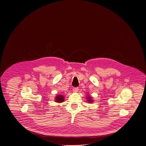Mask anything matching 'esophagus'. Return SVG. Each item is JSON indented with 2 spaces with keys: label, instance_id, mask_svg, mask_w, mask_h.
<instances>
[{
  "label": "esophagus",
  "instance_id": "obj_1",
  "mask_svg": "<svg viewBox=\"0 0 146 146\" xmlns=\"http://www.w3.org/2000/svg\"><path fill=\"white\" fill-rule=\"evenodd\" d=\"M78 88H73V91L74 92H77L78 91Z\"/></svg>",
  "mask_w": 146,
  "mask_h": 146
}]
</instances>
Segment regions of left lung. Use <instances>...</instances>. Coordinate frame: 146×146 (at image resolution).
Wrapping results in <instances>:
<instances>
[{"instance_id":"8db88e82","label":"left lung","mask_w":146,"mask_h":146,"mask_svg":"<svg viewBox=\"0 0 146 146\" xmlns=\"http://www.w3.org/2000/svg\"><path fill=\"white\" fill-rule=\"evenodd\" d=\"M86 98H87V100H88L87 101L88 102H89V103H92L93 100L92 99V97H91L90 96H87Z\"/></svg>"}]
</instances>
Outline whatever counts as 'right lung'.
<instances>
[{
	"label": "right lung",
	"mask_w": 146,
	"mask_h": 146,
	"mask_svg": "<svg viewBox=\"0 0 146 146\" xmlns=\"http://www.w3.org/2000/svg\"><path fill=\"white\" fill-rule=\"evenodd\" d=\"M64 96L62 95H58L55 97V102L58 103H61L64 101Z\"/></svg>",
	"instance_id": "right-lung-1"
}]
</instances>
